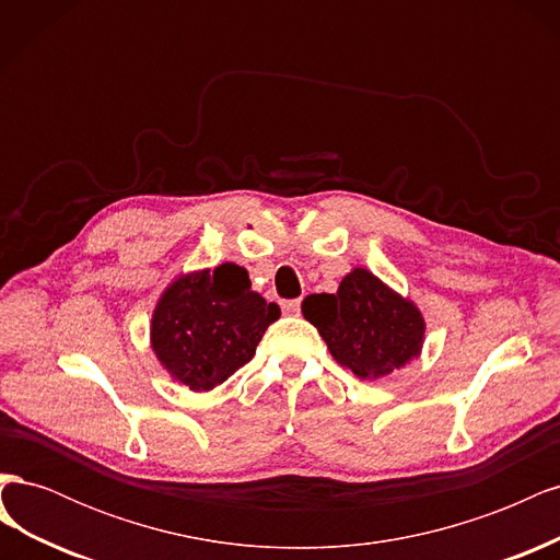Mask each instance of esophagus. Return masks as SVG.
<instances>
[{"mask_svg": "<svg viewBox=\"0 0 560 560\" xmlns=\"http://www.w3.org/2000/svg\"><path fill=\"white\" fill-rule=\"evenodd\" d=\"M299 311H301V299L282 301V313H287V315H296Z\"/></svg>", "mask_w": 560, "mask_h": 560, "instance_id": "obj_1", "label": "esophagus"}]
</instances>
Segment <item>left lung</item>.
<instances>
[{"label":"left lung","mask_w":560,"mask_h":560,"mask_svg":"<svg viewBox=\"0 0 560 560\" xmlns=\"http://www.w3.org/2000/svg\"><path fill=\"white\" fill-rule=\"evenodd\" d=\"M303 317L317 327L338 364L376 381L420 354L425 319L366 268L348 273L336 294L303 299Z\"/></svg>","instance_id":"left-lung-1"}]
</instances>
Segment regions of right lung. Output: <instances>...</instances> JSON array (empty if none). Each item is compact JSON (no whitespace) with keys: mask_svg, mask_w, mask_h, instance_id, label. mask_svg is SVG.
Returning a JSON list of instances; mask_svg holds the SVG:
<instances>
[{"mask_svg":"<svg viewBox=\"0 0 560 560\" xmlns=\"http://www.w3.org/2000/svg\"><path fill=\"white\" fill-rule=\"evenodd\" d=\"M249 287L245 268L222 264L179 276L163 292L151 317V348L175 381L208 393L254 358L280 308Z\"/></svg>","mask_w":560,"mask_h":560,"instance_id":"add662e5","label":"right lung"}]
</instances>
